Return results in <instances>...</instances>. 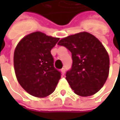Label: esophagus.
Wrapping results in <instances>:
<instances>
[{"instance_id": "esophagus-1", "label": "esophagus", "mask_w": 120, "mask_h": 120, "mask_svg": "<svg viewBox=\"0 0 120 120\" xmlns=\"http://www.w3.org/2000/svg\"><path fill=\"white\" fill-rule=\"evenodd\" d=\"M61 73H62L63 75H64L65 74V68H63V69H61Z\"/></svg>"}]
</instances>
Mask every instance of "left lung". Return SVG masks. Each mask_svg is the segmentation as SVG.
<instances>
[{"label":"left lung","mask_w":120,"mask_h":120,"mask_svg":"<svg viewBox=\"0 0 120 120\" xmlns=\"http://www.w3.org/2000/svg\"><path fill=\"white\" fill-rule=\"evenodd\" d=\"M58 45L71 53L73 63L66 79L75 94L82 97L96 94L109 75V58L104 45L87 32L68 36Z\"/></svg>","instance_id":"8db88e82"}]
</instances>
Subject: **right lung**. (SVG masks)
Here are the masks:
<instances>
[{"label": "right lung", "instance_id": "obj_1", "mask_svg": "<svg viewBox=\"0 0 120 120\" xmlns=\"http://www.w3.org/2000/svg\"><path fill=\"white\" fill-rule=\"evenodd\" d=\"M59 38L35 32L18 43L14 53V67L17 80L29 94L45 98L55 91L61 72L54 67L51 53Z\"/></svg>", "mask_w": 120, "mask_h": 120}]
</instances>
